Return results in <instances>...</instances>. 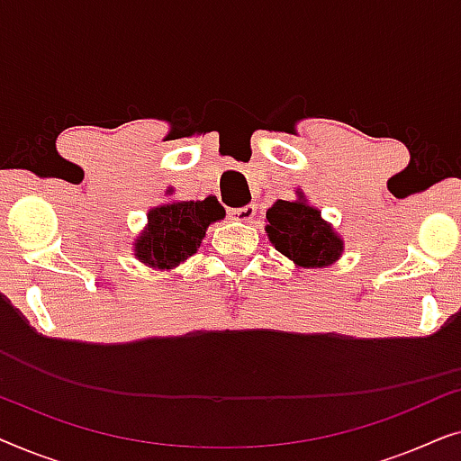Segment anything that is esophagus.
Segmentation results:
<instances>
[{
  "label": "esophagus",
  "mask_w": 461,
  "mask_h": 461,
  "mask_svg": "<svg viewBox=\"0 0 461 461\" xmlns=\"http://www.w3.org/2000/svg\"><path fill=\"white\" fill-rule=\"evenodd\" d=\"M229 216L232 220H239V222H249V220L256 216V207L254 205L235 207V210H229Z\"/></svg>",
  "instance_id": "obj_1"
}]
</instances>
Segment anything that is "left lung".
Segmentation results:
<instances>
[{
    "instance_id": "1",
    "label": "left lung",
    "mask_w": 461,
    "mask_h": 461,
    "mask_svg": "<svg viewBox=\"0 0 461 461\" xmlns=\"http://www.w3.org/2000/svg\"><path fill=\"white\" fill-rule=\"evenodd\" d=\"M268 237L275 248L304 268L330 267L342 254V239L304 201H276L267 212Z\"/></svg>"
}]
</instances>
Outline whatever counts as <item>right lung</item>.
I'll list each match as a JSON object with an SVG mask.
<instances>
[{
	"label": "right lung",
	"mask_w": 461,
	"mask_h": 461,
	"mask_svg": "<svg viewBox=\"0 0 461 461\" xmlns=\"http://www.w3.org/2000/svg\"><path fill=\"white\" fill-rule=\"evenodd\" d=\"M224 218L216 199L178 201L149 212L147 230L138 237V260L153 268H174L191 258L205 237L207 226Z\"/></svg>",
	"instance_id": "obj_1"
}]
</instances>
